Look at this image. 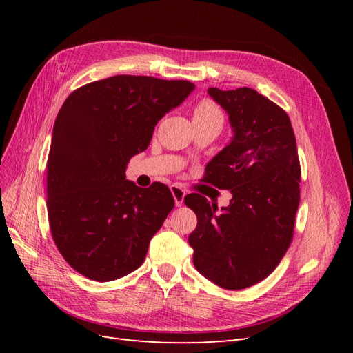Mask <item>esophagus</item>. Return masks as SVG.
<instances>
[{"mask_svg": "<svg viewBox=\"0 0 353 353\" xmlns=\"http://www.w3.org/2000/svg\"><path fill=\"white\" fill-rule=\"evenodd\" d=\"M170 193L174 196L175 200V206H183L184 205V197H185V190L179 185H172L170 187Z\"/></svg>", "mask_w": 353, "mask_h": 353, "instance_id": "esophagus-1", "label": "esophagus"}]
</instances>
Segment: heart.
Wrapping results in <instances>:
<instances>
[{
  "instance_id": "heart-1",
  "label": "heart",
  "mask_w": 353,
  "mask_h": 353,
  "mask_svg": "<svg viewBox=\"0 0 353 353\" xmlns=\"http://www.w3.org/2000/svg\"><path fill=\"white\" fill-rule=\"evenodd\" d=\"M208 116H222V114L215 103H212L210 100H203L196 105L194 117H208Z\"/></svg>"
}]
</instances>
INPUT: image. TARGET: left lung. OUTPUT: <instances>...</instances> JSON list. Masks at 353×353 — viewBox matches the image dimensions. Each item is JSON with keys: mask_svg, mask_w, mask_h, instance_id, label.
I'll return each instance as SVG.
<instances>
[{"mask_svg": "<svg viewBox=\"0 0 353 353\" xmlns=\"http://www.w3.org/2000/svg\"><path fill=\"white\" fill-rule=\"evenodd\" d=\"M227 112L231 141L206 166L205 181L231 190L227 208L185 196L197 215L188 243L208 280L241 290L266 279L292 243L301 200V165L287 113L252 88L208 90Z\"/></svg>", "mask_w": 353, "mask_h": 353, "instance_id": "8db88e82", "label": "left lung"}]
</instances>
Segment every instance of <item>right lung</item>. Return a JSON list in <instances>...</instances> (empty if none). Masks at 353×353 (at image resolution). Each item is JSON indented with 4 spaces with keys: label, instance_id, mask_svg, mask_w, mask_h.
<instances>
[{
    "label": "right lung",
    "instance_id": "1",
    "mask_svg": "<svg viewBox=\"0 0 353 353\" xmlns=\"http://www.w3.org/2000/svg\"><path fill=\"white\" fill-rule=\"evenodd\" d=\"M196 87L188 81L117 74L74 90L56 117L47 162V210L63 258L94 281L135 271L174 209L165 184L137 187L130 159Z\"/></svg>",
    "mask_w": 353,
    "mask_h": 353
}]
</instances>
